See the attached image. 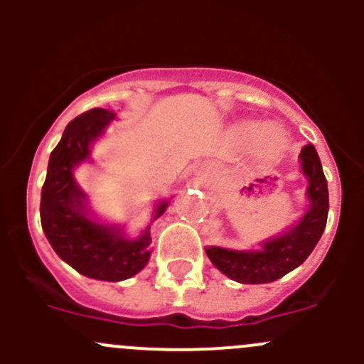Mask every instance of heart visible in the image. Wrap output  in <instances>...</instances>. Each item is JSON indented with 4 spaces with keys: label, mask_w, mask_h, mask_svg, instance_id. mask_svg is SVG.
Segmentation results:
<instances>
[{
    "label": "heart",
    "mask_w": 364,
    "mask_h": 364,
    "mask_svg": "<svg viewBox=\"0 0 364 364\" xmlns=\"http://www.w3.org/2000/svg\"><path fill=\"white\" fill-rule=\"evenodd\" d=\"M243 144L255 146L257 153L262 156H277L287 148L289 135L280 127H267L264 123H248L240 130Z\"/></svg>",
    "instance_id": "heart-1"
}]
</instances>
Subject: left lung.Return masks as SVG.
I'll return each mask as SVG.
<instances>
[{"instance_id": "obj_1", "label": "left lung", "mask_w": 364, "mask_h": 364, "mask_svg": "<svg viewBox=\"0 0 364 364\" xmlns=\"http://www.w3.org/2000/svg\"><path fill=\"white\" fill-rule=\"evenodd\" d=\"M299 167L308 181V209L294 225L252 250L205 247L213 266L230 280L250 285L269 284L301 266L314 252L328 222L329 193L321 159L311 144L301 149Z\"/></svg>"}]
</instances>
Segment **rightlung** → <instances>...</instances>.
Instances as JSON below:
<instances>
[{"instance_id":"1","label":"right lung","mask_w":364,"mask_h":364,"mask_svg":"<svg viewBox=\"0 0 364 364\" xmlns=\"http://www.w3.org/2000/svg\"><path fill=\"white\" fill-rule=\"evenodd\" d=\"M114 119H117L116 112L97 107L70 121L50 153L40 200L42 229L53 250L77 273L102 282L127 280L144 269L153 252L149 247L151 223L171 203L156 200L151 222L135 237L124 232V225L102 222L91 211L75 171L86 161H93L91 148Z\"/></svg>"}]
</instances>
